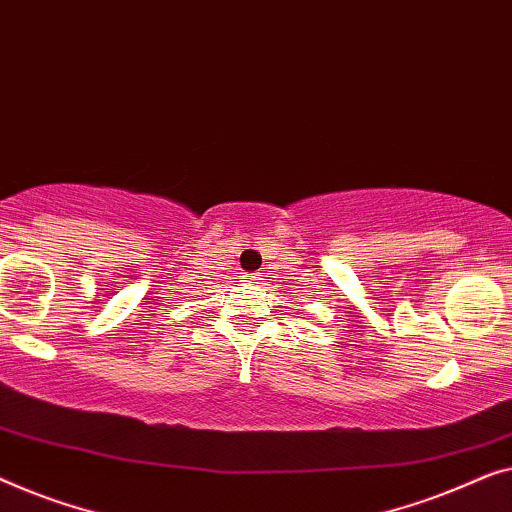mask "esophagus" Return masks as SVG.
Segmentation results:
<instances>
[{"mask_svg":"<svg viewBox=\"0 0 512 512\" xmlns=\"http://www.w3.org/2000/svg\"><path fill=\"white\" fill-rule=\"evenodd\" d=\"M257 276H259V273H255V276H250V280H259Z\"/></svg>","mask_w":512,"mask_h":512,"instance_id":"esophagus-1","label":"esophagus"}]
</instances>
